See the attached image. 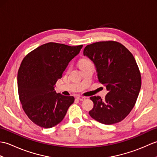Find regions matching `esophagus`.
Instances as JSON below:
<instances>
[{
	"label": "esophagus",
	"mask_w": 157,
	"mask_h": 157,
	"mask_svg": "<svg viewBox=\"0 0 157 157\" xmlns=\"http://www.w3.org/2000/svg\"><path fill=\"white\" fill-rule=\"evenodd\" d=\"M77 98H78L79 101H84V100H85V97H84V96H78V97H77Z\"/></svg>",
	"instance_id": "34e87169"
}]
</instances>
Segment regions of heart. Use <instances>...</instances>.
I'll use <instances>...</instances> for the list:
<instances>
[{
	"instance_id": "heart-1",
	"label": "heart",
	"mask_w": 157,
	"mask_h": 157,
	"mask_svg": "<svg viewBox=\"0 0 157 157\" xmlns=\"http://www.w3.org/2000/svg\"><path fill=\"white\" fill-rule=\"evenodd\" d=\"M91 63V62L90 61H88V60H86V59H82V60H81L80 62H79V67H82L83 65L88 64V63Z\"/></svg>"
}]
</instances>
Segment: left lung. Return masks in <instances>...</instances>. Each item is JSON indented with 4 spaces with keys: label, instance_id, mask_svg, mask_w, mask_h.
<instances>
[{
    "label": "left lung",
    "instance_id": "8db88e82",
    "mask_svg": "<svg viewBox=\"0 0 157 157\" xmlns=\"http://www.w3.org/2000/svg\"><path fill=\"white\" fill-rule=\"evenodd\" d=\"M84 55L93 61L98 81L108 90L105 100L90 98L94 107L91 117L105 125L124 119L136 104L141 88V75L134 56L121 43L104 41L87 45Z\"/></svg>",
    "mask_w": 157,
    "mask_h": 157
}]
</instances>
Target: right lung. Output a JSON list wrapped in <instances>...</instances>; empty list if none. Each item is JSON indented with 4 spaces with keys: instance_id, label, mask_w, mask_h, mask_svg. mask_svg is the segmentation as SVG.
<instances>
[{
    "instance_id": "right-lung-1",
    "label": "right lung",
    "mask_w": 157,
    "mask_h": 157,
    "mask_svg": "<svg viewBox=\"0 0 157 157\" xmlns=\"http://www.w3.org/2000/svg\"><path fill=\"white\" fill-rule=\"evenodd\" d=\"M82 46L48 42L23 59L17 74L19 97L23 111L36 125L44 128L57 125L74 102L73 96L56 93L54 88Z\"/></svg>"
}]
</instances>
